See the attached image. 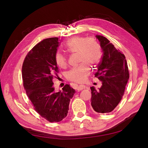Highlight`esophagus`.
<instances>
[{
	"label": "esophagus",
	"instance_id": "obj_1",
	"mask_svg": "<svg viewBox=\"0 0 148 148\" xmlns=\"http://www.w3.org/2000/svg\"><path fill=\"white\" fill-rule=\"evenodd\" d=\"M85 87L84 86H83V85H80V86H78L77 88V90L78 91H82L83 90V89H85Z\"/></svg>",
	"mask_w": 148,
	"mask_h": 148
}]
</instances>
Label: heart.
Returning <instances> with one entry per match:
<instances>
[{
    "label": "heart",
    "mask_w": 148,
    "mask_h": 148,
    "mask_svg": "<svg viewBox=\"0 0 148 148\" xmlns=\"http://www.w3.org/2000/svg\"><path fill=\"white\" fill-rule=\"evenodd\" d=\"M65 49L70 53H78V61L82 63L67 73V78L77 83H84L89 74V68L87 64L95 65L101 59L102 52L99 44L94 38L75 36L66 42ZM55 60L56 64L60 68L64 69L66 66L67 59L62 53H56Z\"/></svg>",
    "instance_id": "heart-1"
}]
</instances>
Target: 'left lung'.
Wrapping results in <instances>:
<instances>
[{"label": "left lung", "instance_id": "8db88e82", "mask_svg": "<svg viewBox=\"0 0 148 148\" xmlns=\"http://www.w3.org/2000/svg\"><path fill=\"white\" fill-rule=\"evenodd\" d=\"M103 56L95 77L102 82L98 89L91 87V106L98 113H109L119 104L129 79L125 57L106 38L96 35Z\"/></svg>", "mask_w": 148, "mask_h": 148}]
</instances>
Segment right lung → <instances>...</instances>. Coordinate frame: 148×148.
Masks as SVG:
<instances>
[{
    "mask_svg": "<svg viewBox=\"0 0 148 148\" xmlns=\"http://www.w3.org/2000/svg\"><path fill=\"white\" fill-rule=\"evenodd\" d=\"M58 38L44 39L29 52L22 66L24 88L34 110L50 122H59L66 117L70 99L75 90L66 84L56 91L52 79L58 72L55 56Z\"/></svg>",
    "mask_w": 148,
    "mask_h": 148,
    "instance_id": "add662e5",
    "label": "right lung"
}]
</instances>
